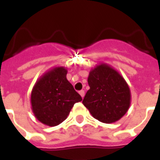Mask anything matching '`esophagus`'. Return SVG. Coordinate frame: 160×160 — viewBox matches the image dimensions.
<instances>
[{
	"instance_id": "34e87169",
	"label": "esophagus",
	"mask_w": 160,
	"mask_h": 160,
	"mask_svg": "<svg viewBox=\"0 0 160 160\" xmlns=\"http://www.w3.org/2000/svg\"><path fill=\"white\" fill-rule=\"evenodd\" d=\"M79 93L80 94V96L82 98H84V96H85V91L84 90H80V92H79Z\"/></svg>"
}]
</instances>
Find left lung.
<instances>
[{
    "label": "left lung",
    "mask_w": 160,
    "mask_h": 160,
    "mask_svg": "<svg viewBox=\"0 0 160 160\" xmlns=\"http://www.w3.org/2000/svg\"><path fill=\"white\" fill-rule=\"evenodd\" d=\"M90 89L82 101L94 118L104 123L119 120L130 104V91L120 74L107 65H99L90 72Z\"/></svg>",
    "instance_id": "left-lung-1"
}]
</instances>
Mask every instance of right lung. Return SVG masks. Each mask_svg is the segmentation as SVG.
<instances>
[{
    "label": "right lung",
    "instance_id": "obj_1",
    "mask_svg": "<svg viewBox=\"0 0 160 160\" xmlns=\"http://www.w3.org/2000/svg\"><path fill=\"white\" fill-rule=\"evenodd\" d=\"M66 75L64 68H56L45 73L33 87L31 96L33 113L43 124L52 127L62 122L73 104L82 100Z\"/></svg>",
    "mask_w": 160,
    "mask_h": 160
}]
</instances>
